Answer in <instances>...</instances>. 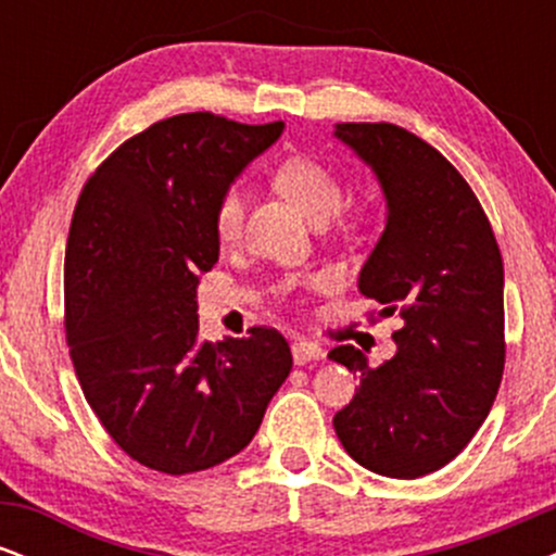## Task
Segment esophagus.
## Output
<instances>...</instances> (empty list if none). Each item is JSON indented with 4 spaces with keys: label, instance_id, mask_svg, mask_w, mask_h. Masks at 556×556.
Here are the masks:
<instances>
[{
    "label": "esophagus",
    "instance_id": "34e87169",
    "mask_svg": "<svg viewBox=\"0 0 556 556\" xmlns=\"http://www.w3.org/2000/svg\"><path fill=\"white\" fill-rule=\"evenodd\" d=\"M324 355H327V353H324L321 344H316L311 340H295V342H292V361H295L298 366L324 361Z\"/></svg>",
    "mask_w": 556,
    "mask_h": 556
}]
</instances>
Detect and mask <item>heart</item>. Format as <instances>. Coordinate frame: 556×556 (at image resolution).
Listing matches in <instances>:
<instances>
[{
	"instance_id": "heart-1",
	"label": "heart",
	"mask_w": 556,
	"mask_h": 556,
	"mask_svg": "<svg viewBox=\"0 0 556 556\" xmlns=\"http://www.w3.org/2000/svg\"><path fill=\"white\" fill-rule=\"evenodd\" d=\"M274 188L298 208L311 225H324L340 212L344 185L334 169L311 156H290L274 172ZM245 219V193L238 185L219 195L214 208V229L222 242H235Z\"/></svg>"
}]
</instances>
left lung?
I'll list each match as a JSON object with an SVG mask.
<instances>
[{"label":"left lung","mask_w":556,"mask_h":556,"mask_svg":"<svg viewBox=\"0 0 556 556\" xmlns=\"http://www.w3.org/2000/svg\"><path fill=\"white\" fill-rule=\"evenodd\" d=\"M334 138L387 201L361 295L397 311V353L379 368L353 344L329 353L361 376L334 431L350 457L389 478H420L465 450L494 405L504 368L502 253L481 203L433 146L389 123H340Z\"/></svg>","instance_id":"obj_1"}]
</instances>
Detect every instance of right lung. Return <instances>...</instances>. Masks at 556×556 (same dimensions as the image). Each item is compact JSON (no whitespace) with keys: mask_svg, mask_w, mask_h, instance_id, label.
<instances>
[{"mask_svg":"<svg viewBox=\"0 0 556 556\" xmlns=\"http://www.w3.org/2000/svg\"><path fill=\"white\" fill-rule=\"evenodd\" d=\"M285 123L177 114L125 140L75 206L65 253L70 358L132 460L169 476L229 460L292 368L285 337L198 340L195 290L219 261L214 208Z\"/></svg>","mask_w":556,"mask_h":556,"instance_id":"obj_1","label":"right lung"}]
</instances>
